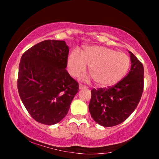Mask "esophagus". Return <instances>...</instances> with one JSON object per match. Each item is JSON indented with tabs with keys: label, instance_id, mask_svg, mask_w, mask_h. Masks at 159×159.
<instances>
[{
	"label": "esophagus",
	"instance_id": "esophagus-1",
	"mask_svg": "<svg viewBox=\"0 0 159 159\" xmlns=\"http://www.w3.org/2000/svg\"><path fill=\"white\" fill-rule=\"evenodd\" d=\"M79 89H80V90H82V89H84V88H88L87 86H85V85H83V84H80V83L79 84Z\"/></svg>",
	"mask_w": 159,
	"mask_h": 159
}]
</instances>
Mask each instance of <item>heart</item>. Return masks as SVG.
I'll list each match as a JSON object with an SVG mask.
<instances>
[{"label":"heart","mask_w":159,"mask_h":159,"mask_svg":"<svg viewBox=\"0 0 159 159\" xmlns=\"http://www.w3.org/2000/svg\"><path fill=\"white\" fill-rule=\"evenodd\" d=\"M87 65L97 85L109 87L120 81L127 74L130 60L125 53L100 45L86 46L81 54L77 50L70 52L67 68L72 76L83 73Z\"/></svg>","instance_id":"heart-1"}]
</instances>
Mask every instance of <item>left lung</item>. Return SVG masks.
<instances>
[{"instance_id":"1","label":"left lung","mask_w":159,"mask_h":159,"mask_svg":"<svg viewBox=\"0 0 159 159\" xmlns=\"http://www.w3.org/2000/svg\"><path fill=\"white\" fill-rule=\"evenodd\" d=\"M129 53L131 68L124 79L111 87L91 90V116L104 127H111L125 121L138 105L143 93V65L130 51Z\"/></svg>"}]
</instances>
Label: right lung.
I'll return each mask as SVG.
<instances>
[{
    "mask_svg": "<svg viewBox=\"0 0 159 159\" xmlns=\"http://www.w3.org/2000/svg\"><path fill=\"white\" fill-rule=\"evenodd\" d=\"M69 51L65 41L46 40L21 56L19 95L37 122L48 125L60 122L79 92V83L66 70Z\"/></svg>",
    "mask_w": 159,
    "mask_h": 159,
    "instance_id": "obj_1",
    "label": "right lung"
}]
</instances>
